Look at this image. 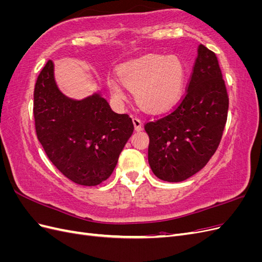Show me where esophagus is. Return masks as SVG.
Segmentation results:
<instances>
[{"instance_id": "esophagus-1", "label": "esophagus", "mask_w": 262, "mask_h": 262, "mask_svg": "<svg viewBox=\"0 0 262 262\" xmlns=\"http://www.w3.org/2000/svg\"><path fill=\"white\" fill-rule=\"evenodd\" d=\"M132 122H133L134 129H136V131H141L142 130V121L140 120L139 118H133Z\"/></svg>"}]
</instances>
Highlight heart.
I'll list each match as a JSON object with an SVG mask.
<instances>
[{
	"label": "heart",
	"mask_w": 262,
	"mask_h": 262,
	"mask_svg": "<svg viewBox=\"0 0 262 262\" xmlns=\"http://www.w3.org/2000/svg\"><path fill=\"white\" fill-rule=\"evenodd\" d=\"M186 69L175 55L150 54L119 69V78L107 76V86L113 97L122 102L124 91L134 93L138 105L148 113H163L179 99L184 89Z\"/></svg>",
	"instance_id": "1"
}]
</instances>
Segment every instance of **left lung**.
Returning a JSON list of instances; mask_svg holds the SVG:
<instances>
[{"mask_svg": "<svg viewBox=\"0 0 262 262\" xmlns=\"http://www.w3.org/2000/svg\"><path fill=\"white\" fill-rule=\"evenodd\" d=\"M227 110L228 96L215 53L200 45L184 99L171 113L144 126L154 175L179 182L200 171L220 144Z\"/></svg>", "mask_w": 262, "mask_h": 262, "instance_id": "8db88e82", "label": "left lung"}]
</instances>
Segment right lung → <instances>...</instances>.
I'll return each mask as SVG.
<instances>
[{"mask_svg": "<svg viewBox=\"0 0 262 262\" xmlns=\"http://www.w3.org/2000/svg\"><path fill=\"white\" fill-rule=\"evenodd\" d=\"M34 116L49 160L82 186H97L110 177L134 129L128 115L113 112L101 90L82 99L62 93L51 60L37 78Z\"/></svg>", "mask_w": 262, "mask_h": 262, "instance_id": "right-lung-1", "label": "right lung"}]
</instances>
